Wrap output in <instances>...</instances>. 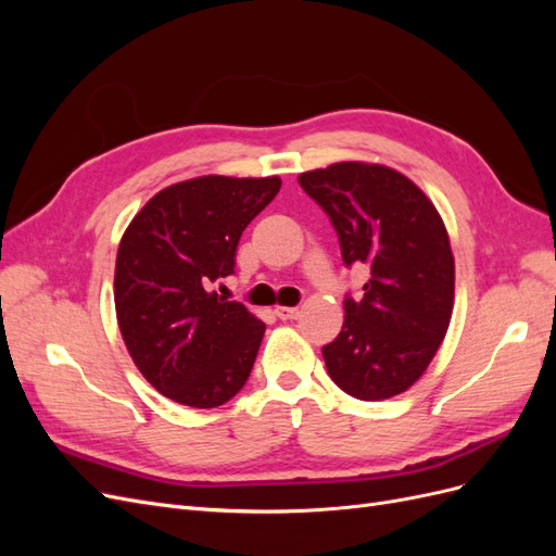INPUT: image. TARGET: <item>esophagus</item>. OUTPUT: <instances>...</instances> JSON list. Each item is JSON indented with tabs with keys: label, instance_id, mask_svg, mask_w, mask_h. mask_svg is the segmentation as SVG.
Returning <instances> with one entry per match:
<instances>
[{
	"label": "esophagus",
	"instance_id": "34e87169",
	"mask_svg": "<svg viewBox=\"0 0 556 556\" xmlns=\"http://www.w3.org/2000/svg\"><path fill=\"white\" fill-rule=\"evenodd\" d=\"M274 313H276L280 319H294V317L299 315V311L292 308V306H276Z\"/></svg>",
	"mask_w": 556,
	"mask_h": 556
}]
</instances>
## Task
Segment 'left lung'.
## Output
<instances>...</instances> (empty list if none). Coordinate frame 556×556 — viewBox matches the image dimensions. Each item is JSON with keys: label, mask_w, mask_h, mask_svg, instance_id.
<instances>
[{"label": "left lung", "mask_w": 556, "mask_h": 556, "mask_svg": "<svg viewBox=\"0 0 556 556\" xmlns=\"http://www.w3.org/2000/svg\"><path fill=\"white\" fill-rule=\"evenodd\" d=\"M299 185L339 231L343 262L364 264V299H345L343 329L323 348L327 371L359 401L406 392L439 352L454 308V255L441 213L392 166L336 162Z\"/></svg>", "instance_id": "1"}]
</instances>
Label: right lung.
<instances>
[{
  "label": "right lung",
  "mask_w": 556,
  "mask_h": 556,
  "mask_svg": "<svg viewBox=\"0 0 556 556\" xmlns=\"http://www.w3.org/2000/svg\"><path fill=\"white\" fill-rule=\"evenodd\" d=\"M282 180L199 176L160 190L131 217L113 299L129 357L160 394L217 408L241 392L266 325L211 282L233 274L243 229Z\"/></svg>",
  "instance_id": "1"
}]
</instances>
